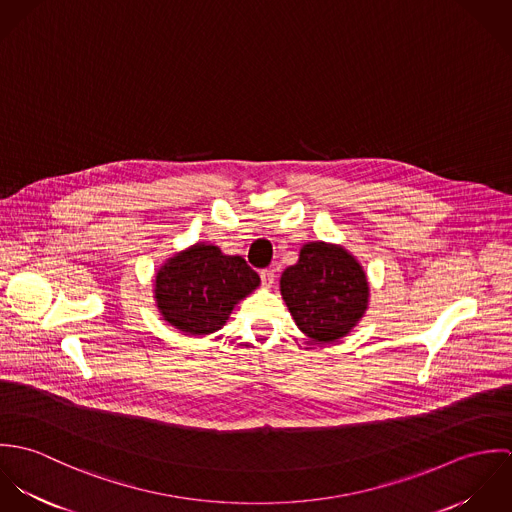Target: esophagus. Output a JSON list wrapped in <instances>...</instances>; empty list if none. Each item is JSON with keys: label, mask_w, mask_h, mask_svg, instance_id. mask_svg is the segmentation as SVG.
I'll return each instance as SVG.
<instances>
[{"label": "esophagus", "mask_w": 512, "mask_h": 512, "mask_svg": "<svg viewBox=\"0 0 512 512\" xmlns=\"http://www.w3.org/2000/svg\"><path fill=\"white\" fill-rule=\"evenodd\" d=\"M260 278H262V286L272 288V284L276 282V270H272V268L262 270V272H260Z\"/></svg>", "instance_id": "34e87169"}]
</instances>
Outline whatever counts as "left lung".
Returning <instances> with one entry per match:
<instances>
[{"instance_id": "left-lung-1", "label": "left lung", "mask_w": 512, "mask_h": 512, "mask_svg": "<svg viewBox=\"0 0 512 512\" xmlns=\"http://www.w3.org/2000/svg\"><path fill=\"white\" fill-rule=\"evenodd\" d=\"M297 327L319 343L345 337L365 313L368 286L359 262L325 242L305 244L280 280Z\"/></svg>"}]
</instances>
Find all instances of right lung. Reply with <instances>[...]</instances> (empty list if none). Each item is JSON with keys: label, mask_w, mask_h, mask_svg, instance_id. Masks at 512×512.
Here are the masks:
<instances>
[{"label": "right lung", "mask_w": 512, "mask_h": 512, "mask_svg": "<svg viewBox=\"0 0 512 512\" xmlns=\"http://www.w3.org/2000/svg\"><path fill=\"white\" fill-rule=\"evenodd\" d=\"M260 284L240 256H224L217 246L197 244L171 258L155 276L161 315L179 331L209 335L226 323L234 303Z\"/></svg>", "instance_id": "1"}]
</instances>
